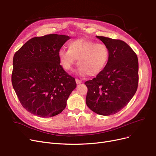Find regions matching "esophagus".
Segmentation results:
<instances>
[{"label":"esophagus","mask_w":156,"mask_h":156,"mask_svg":"<svg viewBox=\"0 0 156 156\" xmlns=\"http://www.w3.org/2000/svg\"><path fill=\"white\" fill-rule=\"evenodd\" d=\"M75 81H76V84H78H78H80V83H81V80H80L79 79H77V78H76V79L75 80Z\"/></svg>","instance_id":"1"}]
</instances>
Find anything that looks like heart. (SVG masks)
I'll return each instance as SVG.
<instances>
[{
	"instance_id": "heart-1",
	"label": "heart",
	"mask_w": 156,
	"mask_h": 156,
	"mask_svg": "<svg viewBox=\"0 0 156 156\" xmlns=\"http://www.w3.org/2000/svg\"><path fill=\"white\" fill-rule=\"evenodd\" d=\"M58 56L65 70H71L78 59L80 75L84 76L88 74L94 76L99 75L105 68L109 58V51L103 43L81 38L71 41L68 49L60 48Z\"/></svg>"
}]
</instances>
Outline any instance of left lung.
<instances>
[{"label":"left lung","instance_id":"1","mask_svg":"<svg viewBox=\"0 0 156 156\" xmlns=\"http://www.w3.org/2000/svg\"><path fill=\"white\" fill-rule=\"evenodd\" d=\"M107 45L109 58L96 78L85 83L88 88L86 104L103 116L116 114L135 95L138 82V61L135 52L121 40L97 36Z\"/></svg>","mask_w":156,"mask_h":156}]
</instances>
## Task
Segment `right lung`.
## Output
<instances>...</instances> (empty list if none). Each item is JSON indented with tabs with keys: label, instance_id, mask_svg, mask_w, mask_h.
<instances>
[{
	"label": "right lung",
	"instance_id": "1",
	"mask_svg": "<svg viewBox=\"0 0 156 156\" xmlns=\"http://www.w3.org/2000/svg\"><path fill=\"white\" fill-rule=\"evenodd\" d=\"M70 38L50 34L29 40L13 57L11 81L23 107L39 117L61 113L76 87L60 64L58 52Z\"/></svg>",
	"mask_w": 156,
	"mask_h": 156
}]
</instances>
